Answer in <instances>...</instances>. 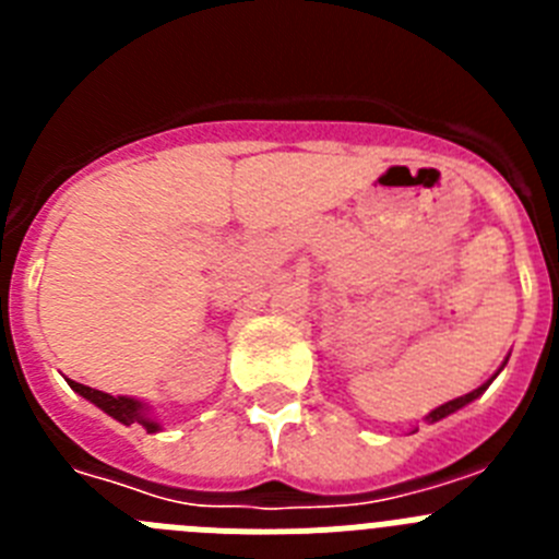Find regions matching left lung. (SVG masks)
Returning <instances> with one entry per match:
<instances>
[{
  "mask_svg": "<svg viewBox=\"0 0 559 559\" xmlns=\"http://www.w3.org/2000/svg\"><path fill=\"white\" fill-rule=\"evenodd\" d=\"M498 372H501V369H498ZM498 372H496V374H498ZM496 374H492V378H496ZM492 378L487 380V383H481V386H478V389H473L471 394H462V397H456V400H448L445 406L433 408V412L428 414L426 419H428V423H439V419H445L448 414H453V412H459V408H464V406H467V403H473V400L481 397V394L487 392V386H490V383H492Z\"/></svg>",
  "mask_w": 559,
  "mask_h": 559,
  "instance_id": "obj_1",
  "label": "left lung"
}]
</instances>
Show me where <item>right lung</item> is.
<instances>
[{
  "mask_svg": "<svg viewBox=\"0 0 559 559\" xmlns=\"http://www.w3.org/2000/svg\"><path fill=\"white\" fill-rule=\"evenodd\" d=\"M67 383L72 389H75V392L81 394V397H86L88 403H95L97 408H103V412H106L108 417H114V419H117V423H122V426H133V423H140V426L145 428L147 433L159 431V423H153V419L147 417V412H151V408H147L145 403H140V400L114 397V394L97 392V389L83 386V383H75V380H67Z\"/></svg>",
  "mask_w": 559,
  "mask_h": 559,
  "instance_id": "add662e5",
  "label": "right lung"
}]
</instances>
